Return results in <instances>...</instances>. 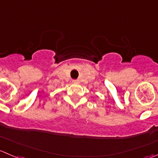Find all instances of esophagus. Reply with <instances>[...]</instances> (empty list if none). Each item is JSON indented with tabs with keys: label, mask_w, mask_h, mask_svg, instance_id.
Instances as JSON below:
<instances>
[{
	"label": "esophagus",
	"mask_w": 158,
	"mask_h": 158,
	"mask_svg": "<svg viewBox=\"0 0 158 158\" xmlns=\"http://www.w3.org/2000/svg\"><path fill=\"white\" fill-rule=\"evenodd\" d=\"M73 82L74 84H77V83H79V80H73Z\"/></svg>",
	"instance_id": "34e87169"
}]
</instances>
